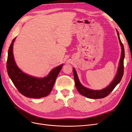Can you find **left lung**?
<instances>
[{"label":"left lung","instance_id":"left-lung-1","mask_svg":"<svg viewBox=\"0 0 132 132\" xmlns=\"http://www.w3.org/2000/svg\"><path fill=\"white\" fill-rule=\"evenodd\" d=\"M117 35L118 37L119 41L120 42V44L122 49V53L121 56L120 61V63H119V66L117 71V73L114 77V79L112 83H111L109 86H108L106 88H104L100 90H92V89H88L86 87H83L82 85L80 84L79 80L78 79V76L76 73V70L74 68H73V72L74 75V79L75 82V86L77 90L80 94L86 96L88 98L96 99H101L104 97L107 96L109 94L111 93L114 88L116 87L117 85L120 82L121 79L123 77V73H124V58H125V49L124 46L122 43V42L120 39V36H119V33L117 30H116Z\"/></svg>","mask_w":132,"mask_h":132}]
</instances>
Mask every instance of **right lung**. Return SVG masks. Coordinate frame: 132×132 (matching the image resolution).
<instances>
[{
	"label": "right lung",
	"instance_id": "right-lung-1",
	"mask_svg": "<svg viewBox=\"0 0 132 132\" xmlns=\"http://www.w3.org/2000/svg\"><path fill=\"white\" fill-rule=\"evenodd\" d=\"M15 39L16 37L12 40L8 50L6 62L7 73L12 83L21 94L26 97L40 98L48 95L63 65L55 68L44 78H36L25 74L17 66L14 59L12 48Z\"/></svg>",
	"mask_w": 132,
	"mask_h": 132
}]
</instances>
